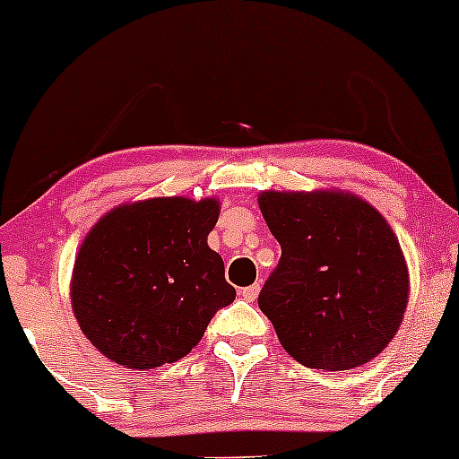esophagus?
Returning <instances> with one entry per match:
<instances>
[{"label":"esophagus","instance_id":"34e87169","mask_svg":"<svg viewBox=\"0 0 459 459\" xmlns=\"http://www.w3.org/2000/svg\"><path fill=\"white\" fill-rule=\"evenodd\" d=\"M259 290H261V285L253 283V285H248V287H244V290H241V296H244L248 303H253V300H256V296H259Z\"/></svg>","mask_w":459,"mask_h":459}]
</instances>
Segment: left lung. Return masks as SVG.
<instances>
[{
	"instance_id": "left-lung-1",
	"label": "left lung",
	"mask_w": 459,
	"mask_h": 459,
	"mask_svg": "<svg viewBox=\"0 0 459 459\" xmlns=\"http://www.w3.org/2000/svg\"><path fill=\"white\" fill-rule=\"evenodd\" d=\"M281 259L259 294L283 349L307 368L349 370L385 349L407 307V265L379 211L340 191H264Z\"/></svg>"
}]
</instances>
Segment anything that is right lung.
<instances>
[{
    "mask_svg": "<svg viewBox=\"0 0 459 459\" xmlns=\"http://www.w3.org/2000/svg\"><path fill=\"white\" fill-rule=\"evenodd\" d=\"M215 200L154 198L104 215L75 256L72 303L91 344L126 368L183 359L235 300L206 246Z\"/></svg>",
    "mask_w": 459,
    "mask_h": 459,
    "instance_id": "add662e5",
    "label": "right lung"
}]
</instances>
